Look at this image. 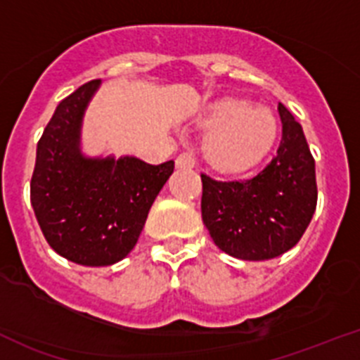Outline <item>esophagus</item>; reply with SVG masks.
Returning a JSON list of instances; mask_svg holds the SVG:
<instances>
[{"label":"esophagus","instance_id":"34e87169","mask_svg":"<svg viewBox=\"0 0 360 360\" xmlns=\"http://www.w3.org/2000/svg\"><path fill=\"white\" fill-rule=\"evenodd\" d=\"M176 165L179 168H193L195 167V156H193V152L186 150L183 154H179V158L176 160Z\"/></svg>","mask_w":360,"mask_h":360}]
</instances>
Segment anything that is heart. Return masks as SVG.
Masks as SVG:
<instances>
[{
	"label": "heart",
	"instance_id": "b5f03b06",
	"mask_svg": "<svg viewBox=\"0 0 360 360\" xmlns=\"http://www.w3.org/2000/svg\"><path fill=\"white\" fill-rule=\"evenodd\" d=\"M212 129L206 158L222 172H245L267 156L278 136L276 116L267 105L226 96L212 103L202 120Z\"/></svg>",
	"mask_w": 360,
	"mask_h": 360
}]
</instances>
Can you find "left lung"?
I'll use <instances>...</instances> for the list:
<instances>
[{
    "label": "left lung",
    "mask_w": 360,
    "mask_h": 360,
    "mask_svg": "<svg viewBox=\"0 0 360 360\" xmlns=\"http://www.w3.org/2000/svg\"><path fill=\"white\" fill-rule=\"evenodd\" d=\"M281 141L276 156L251 179H202L200 212L213 242L229 257L271 260L300 242L317 204L316 163L303 129L278 103Z\"/></svg>",
    "instance_id": "1"
}]
</instances>
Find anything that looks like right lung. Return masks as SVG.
<instances>
[{"label":"right lung","instance_id":"add662e5","mask_svg":"<svg viewBox=\"0 0 360 360\" xmlns=\"http://www.w3.org/2000/svg\"><path fill=\"white\" fill-rule=\"evenodd\" d=\"M98 86L100 80L84 84L57 105L37 143L30 183L32 208L50 248L87 267L127 257L174 172V161L84 156L82 118Z\"/></svg>","mask_w":360,"mask_h":360}]
</instances>
